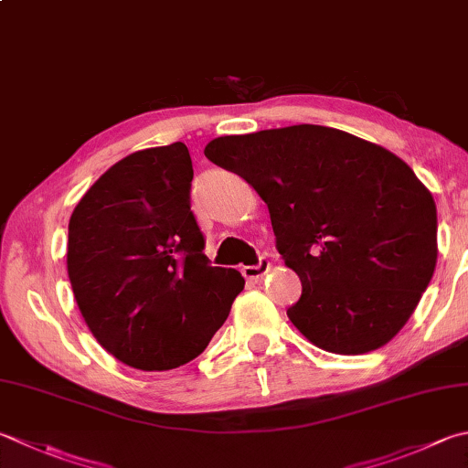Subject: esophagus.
Segmentation results:
<instances>
[{"instance_id": "1", "label": "esophagus", "mask_w": 468, "mask_h": 468, "mask_svg": "<svg viewBox=\"0 0 468 468\" xmlns=\"http://www.w3.org/2000/svg\"><path fill=\"white\" fill-rule=\"evenodd\" d=\"M268 270H270V261L261 258V260H260L258 263H255V265H245V268H243L241 271H243V276H245V278H250V280H258V278L265 276V273H268Z\"/></svg>"}]
</instances>
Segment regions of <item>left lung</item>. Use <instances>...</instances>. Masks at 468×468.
Listing matches in <instances>:
<instances>
[{
    "instance_id": "8db88e82",
    "label": "left lung",
    "mask_w": 468,
    "mask_h": 468,
    "mask_svg": "<svg viewBox=\"0 0 468 468\" xmlns=\"http://www.w3.org/2000/svg\"><path fill=\"white\" fill-rule=\"evenodd\" d=\"M270 208L276 250L298 273L288 316L338 355L379 349L414 313L436 268V205L408 164L324 125H290L208 142Z\"/></svg>"
}]
</instances>
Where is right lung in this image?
Returning a JSON list of instances; mask_svg holds the SVG:
<instances>
[{"mask_svg": "<svg viewBox=\"0 0 468 468\" xmlns=\"http://www.w3.org/2000/svg\"><path fill=\"white\" fill-rule=\"evenodd\" d=\"M192 176L182 142L140 150L70 215L67 268L80 314L99 345L135 369L166 371L198 356L245 286L239 271L205 255Z\"/></svg>", "mask_w": 468, "mask_h": 468, "instance_id": "add662e5", "label": "right lung"}]
</instances>
